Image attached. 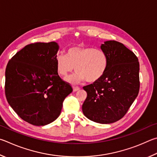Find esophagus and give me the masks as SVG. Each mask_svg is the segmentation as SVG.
<instances>
[{
	"label": "esophagus",
	"instance_id": "1",
	"mask_svg": "<svg viewBox=\"0 0 157 157\" xmlns=\"http://www.w3.org/2000/svg\"><path fill=\"white\" fill-rule=\"evenodd\" d=\"M79 87H73V90H74V92H76V91H78V90H79Z\"/></svg>",
	"mask_w": 157,
	"mask_h": 157
}]
</instances>
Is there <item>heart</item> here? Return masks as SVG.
Wrapping results in <instances>:
<instances>
[{
	"instance_id": "b5f03b06",
	"label": "heart",
	"mask_w": 157,
	"mask_h": 157,
	"mask_svg": "<svg viewBox=\"0 0 157 157\" xmlns=\"http://www.w3.org/2000/svg\"><path fill=\"white\" fill-rule=\"evenodd\" d=\"M108 64L105 52L92 47H71L66 55L58 54L56 57V70L60 76L66 77L75 67L76 72L67 78L71 84L85 80L88 83L98 81L105 73Z\"/></svg>"
}]
</instances>
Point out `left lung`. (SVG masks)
<instances>
[{"label": "left lung", "mask_w": 157, "mask_h": 157, "mask_svg": "<svg viewBox=\"0 0 157 157\" xmlns=\"http://www.w3.org/2000/svg\"><path fill=\"white\" fill-rule=\"evenodd\" d=\"M108 64L102 78L84 86L87 98L82 106L87 119L102 124L117 121L125 116L139 92V63L132 52L116 40L101 46Z\"/></svg>", "instance_id": "obj_1"}]
</instances>
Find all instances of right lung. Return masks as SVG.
Instances as JSON below:
<instances>
[{
  "mask_svg": "<svg viewBox=\"0 0 157 157\" xmlns=\"http://www.w3.org/2000/svg\"><path fill=\"white\" fill-rule=\"evenodd\" d=\"M58 50L55 42L31 43L18 52L7 65V100L22 119L33 125H45L56 120L63 101L73 90L58 74Z\"/></svg>",
  "mask_w": 157,
  "mask_h": 157,
  "instance_id": "right-lung-1",
  "label": "right lung"
}]
</instances>
